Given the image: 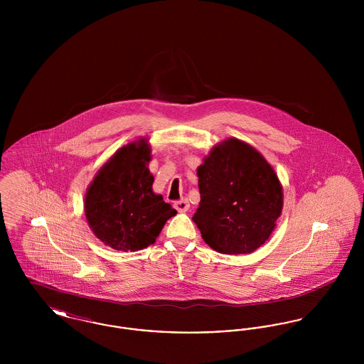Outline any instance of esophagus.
I'll return each instance as SVG.
<instances>
[{"label":"esophagus","mask_w":364,"mask_h":364,"mask_svg":"<svg viewBox=\"0 0 364 364\" xmlns=\"http://www.w3.org/2000/svg\"><path fill=\"white\" fill-rule=\"evenodd\" d=\"M174 208L177 211H187L190 208V202L187 199H180L174 202Z\"/></svg>","instance_id":"esophagus-1"}]
</instances>
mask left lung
I'll use <instances>...</instances> for the list:
<instances>
[{
    "instance_id": "8db88e82",
    "label": "left lung",
    "mask_w": 364,
    "mask_h": 364,
    "mask_svg": "<svg viewBox=\"0 0 364 364\" xmlns=\"http://www.w3.org/2000/svg\"><path fill=\"white\" fill-rule=\"evenodd\" d=\"M200 203L192 220L221 254H248L272 235L282 210L277 174L250 144L228 139L198 168Z\"/></svg>"
}]
</instances>
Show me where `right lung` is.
I'll return each instance as SVG.
<instances>
[{"label": "right lung", "mask_w": 364, "mask_h": 364, "mask_svg": "<svg viewBox=\"0 0 364 364\" xmlns=\"http://www.w3.org/2000/svg\"><path fill=\"white\" fill-rule=\"evenodd\" d=\"M150 147L140 139L112 156L88 187V225L102 242L120 251H138L156 242L165 223L177 214L153 192L147 165Z\"/></svg>", "instance_id": "right-lung-1"}]
</instances>
